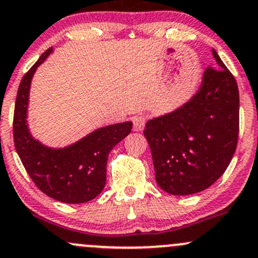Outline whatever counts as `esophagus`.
<instances>
[{"label": "esophagus", "instance_id": "1", "mask_svg": "<svg viewBox=\"0 0 258 258\" xmlns=\"http://www.w3.org/2000/svg\"><path fill=\"white\" fill-rule=\"evenodd\" d=\"M132 122H134L135 131H142V130L144 128V126H146V122H147L146 115L138 114V115L134 116V118H132Z\"/></svg>", "mask_w": 258, "mask_h": 258}]
</instances>
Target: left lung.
Listing matches in <instances>:
<instances>
[{"mask_svg": "<svg viewBox=\"0 0 258 258\" xmlns=\"http://www.w3.org/2000/svg\"><path fill=\"white\" fill-rule=\"evenodd\" d=\"M216 67L203 73L196 94L175 111L146 123L155 180L168 194L203 191L224 174L239 137V89L213 50Z\"/></svg>", "mask_w": 258, "mask_h": 258, "instance_id": "8db88e82", "label": "left lung"}]
</instances>
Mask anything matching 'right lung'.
Returning <instances> with one entry per match:
<instances>
[{
	"instance_id": "1",
	"label": "right lung",
	"mask_w": 258,
	"mask_h": 258,
	"mask_svg": "<svg viewBox=\"0 0 258 258\" xmlns=\"http://www.w3.org/2000/svg\"><path fill=\"white\" fill-rule=\"evenodd\" d=\"M51 52L52 47L45 51L19 84L13 115L14 147L40 191L60 202L84 203L103 191L109 153L131 132L132 122L101 127L61 149L47 148L34 140L27 124L30 83L34 72Z\"/></svg>"
}]
</instances>
